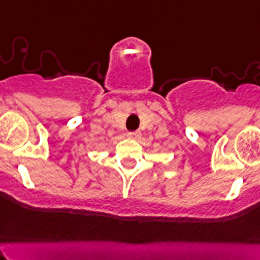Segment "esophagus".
I'll return each mask as SVG.
<instances>
[{"instance_id":"34e87169","label":"esophagus","mask_w":260,"mask_h":260,"mask_svg":"<svg viewBox=\"0 0 260 260\" xmlns=\"http://www.w3.org/2000/svg\"><path fill=\"white\" fill-rule=\"evenodd\" d=\"M127 137L129 139H138L139 137H141V133H139V132H129L127 135Z\"/></svg>"}]
</instances>
